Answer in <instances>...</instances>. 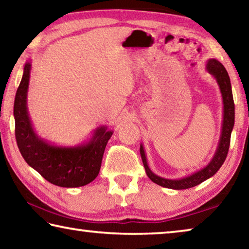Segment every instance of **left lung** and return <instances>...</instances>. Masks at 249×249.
<instances>
[{
	"label": "left lung",
	"instance_id": "left-lung-1",
	"mask_svg": "<svg viewBox=\"0 0 249 249\" xmlns=\"http://www.w3.org/2000/svg\"><path fill=\"white\" fill-rule=\"evenodd\" d=\"M206 70L210 74H212L215 78L216 82L220 88L222 100H223V121H222V129H221V136L220 141H218V145L215 154H214L213 158L211 161L206 165L204 168H202L199 171L193 172L192 175L184 177L181 179H166L162 177H159L153 171L147 163V158L145 154V149L141 144V156L142 159V163H144L146 175L148 178L153 181V182L157 183L158 185H161L163 188L174 189V190H183V189H189L196 185L200 184L203 181L208 180L211 177H213L216 174L217 170L220 169L223 162L225 161L227 153H229L230 142H231V134L234 127L235 122V105L233 100V93H231V80L227 73L226 69L224 68L220 61L216 59H209L205 66Z\"/></svg>",
	"mask_w": 249,
	"mask_h": 249
}]
</instances>
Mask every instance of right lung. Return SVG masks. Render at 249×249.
<instances>
[{
    "instance_id": "right-lung-1",
    "label": "right lung",
    "mask_w": 249,
    "mask_h": 249,
    "mask_svg": "<svg viewBox=\"0 0 249 249\" xmlns=\"http://www.w3.org/2000/svg\"><path fill=\"white\" fill-rule=\"evenodd\" d=\"M31 70L32 61H27L14 101L15 137L20 154L50 183L64 188L83 187L98 177L113 130L107 129V126H100L89 141L77 146H57L39 137L27 109Z\"/></svg>"
}]
</instances>
